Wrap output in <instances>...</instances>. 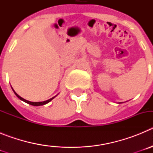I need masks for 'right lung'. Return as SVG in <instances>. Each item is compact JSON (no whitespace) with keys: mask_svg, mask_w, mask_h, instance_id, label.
I'll return each instance as SVG.
<instances>
[{"mask_svg":"<svg viewBox=\"0 0 153 153\" xmlns=\"http://www.w3.org/2000/svg\"><path fill=\"white\" fill-rule=\"evenodd\" d=\"M12 90H13V88H12ZM13 93H15V95L17 96V97H18V98L20 99V100H21L24 101V102H27V103L30 104V105H32V106H43V105H45V104H47V103H48V102H51V101L53 99H54L55 97H56V96H57V95H56V96H55V97H52V98L49 99V100H46V101H43V102H30V101H28V100H25V99H24V98H22V97H20V96H19L18 94H17V93H16V92L14 91V90H13Z\"/></svg>","mask_w":153,"mask_h":153,"instance_id":"add662e5","label":"right lung"}]
</instances>
